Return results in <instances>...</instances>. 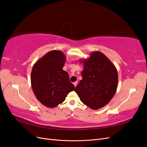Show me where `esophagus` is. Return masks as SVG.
Wrapping results in <instances>:
<instances>
[{
	"instance_id": "esophagus-1",
	"label": "esophagus",
	"mask_w": 147,
	"mask_h": 147,
	"mask_svg": "<svg viewBox=\"0 0 147 147\" xmlns=\"http://www.w3.org/2000/svg\"><path fill=\"white\" fill-rule=\"evenodd\" d=\"M77 84H78V82H75L74 83V84L75 87H76V86L77 85Z\"/></svg>"
}]
</instances>
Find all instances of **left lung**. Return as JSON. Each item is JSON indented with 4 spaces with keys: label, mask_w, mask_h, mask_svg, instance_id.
<instances>
[{
    "label": "left lung",
    "mask_w": 147,
    "mask_h": 147,
    "mask_svg": "<svg viewBox=\"0 0 147 147\" xmlns=\"http://www.w3.org/2000/svg\"><path fill=\"white\" fill-rule=\"evenodd\" d=\"M83 64L82 80L75 91L83 103L92 110L107 104L118 87V75L115 65L103 53L92 51L88 59H80Z\"/></svg>",
    "instance_id": "left-lung-1"
}]
</instances>
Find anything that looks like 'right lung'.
Here are the masks:
<instances>
[{
    "label": "right lung",
    "instance_id": "obj_1",
    "mask_svg": "<svg viewBox=\"0 0 147 147\" xmlns=\"http://www.w3.org/2000/svg\"><path fill=\"white\" fill-rule=\"evenodd\" d=\"M66 61L64 53L52 50L35 63L31 72V86L42 104L54 108L63 103L69 93L75 90L69 76L63 68Z\"/></svg>",
    "mask_w": 147,
    "mask_h": 147
}]
</instances>
